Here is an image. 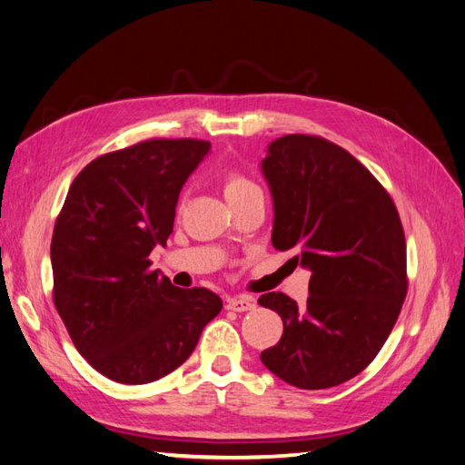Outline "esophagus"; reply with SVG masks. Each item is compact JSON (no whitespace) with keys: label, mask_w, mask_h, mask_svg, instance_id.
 I'll return each mask as SVG.
<instances>
[{"label":"esophagus","mask_w":465,"mask_h":465,"mask_svg":"<svg viewBox=\"0 0 465 465\" xmlns=\"http://www.w3.org/2000/svg\"><path fill=\"white\" fill-rule=\"evenodd\" d=\"M228 311L233 312H245V311H253L255 302L253 299H249V296H235V299H228Z\"/></svg>","instance_id":"esophagus-1"}]
</instances>
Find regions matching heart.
Returning <instances> with one entry per match:
<instances>
[{
	"mask_svg": "<svg viewBox=\"0 0 465 465\" xmlns=\"http://www.w3.org/2000/svg\"><path fill=\"white\" fill-rule=\"evenodd\" d=\"M261 193L259 186L249 181L247 176H243L242 173H228L223 176V194L228 198V202H235V200H242L249 194H255Z\"/></svg>",
	"mask_w": 465,
	"mask_h": 465,
	"instance_id": "1",
	"label": "heart"
}]
</instances>
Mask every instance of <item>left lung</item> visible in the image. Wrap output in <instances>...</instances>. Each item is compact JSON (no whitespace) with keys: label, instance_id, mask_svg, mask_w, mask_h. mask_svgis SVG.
<instances>
[{"label":"left lung","instance_id":"obj_1","mask_svg":"<svg viewBox=\"0 0 465 465\" xmlns=\"http://www.w3.org/2000/svg\"><path fill=\"white\" fill-rule=\"evenodd\" d=\"M275 208L272 247L294 249L308 301L267 292L282 336L261 361L289 385L328 389L375 360L407 296V243L395 202L353 154L316 135L275 139L261 163Z\"/></svg>","mask_w":465,"mask_h":465}]
</instances>
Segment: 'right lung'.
Wrapping results in <instances>:
<instances>
[{
    "label": "right lung",
    "mask_w": 465,
    "mask_h": 465,
    "mask_svg": "<svg viewBox=\"0 0 465 465\" xmlns=\"http://www.w3.org/2000/svg\"><path fill=\"white\" fill-rule=\"evenodd\" d=\"M208 151L200 139H147L105 153L80 171L56 218L54 306L80 355L117 383L174 371L222 311L218 294L174 287L149 259L166 245L178 194Z\"/></svg>",
    "instance_id": "right-lung-1"
}]
</instances>
